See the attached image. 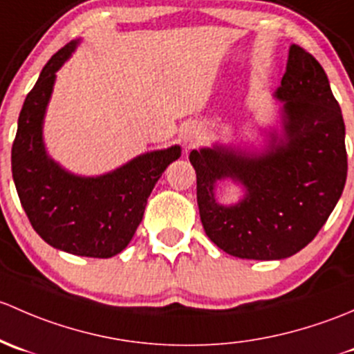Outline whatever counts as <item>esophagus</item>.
Masks as SVG:
<instances>
[{"instance_id": "esophagus-1", "label": "esophagus", "mask_w": 354, "mask_h": 354, "mask_svg": "<svg viewBox=\"0 0 354 354\" xmlns=\"http://www.w3.org/2000/svg\"><path fill=\"white\" fill-rule=\"evenodd\" d=\"M182 140H184V143L187 147H194L201 140V129H199V126H196V124L184 126V129H182Z\"/></svg>"}]
</instances>
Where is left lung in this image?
<instances>
[{
    "instance_id": "1",
    "label": "left lung",
    "mask_w": 354,
    "mask_h": 354,
    "mask_svg": "<svg viewBox=\"0 0 354 354\" xmlns=\"http://www.w3.org/2000/svg\"><path fill=\"white\" fill-rule=\"evenodd\" d=\"M272 97L276 126L261 148L214 143L189 155L198 177L204 232L240 259L279 261L300 252L339 201L348 174L344 121L319 61L291 44L286 73ZM243 189L236 203L216 199L218 181Z\"/></svg>"
}]
</instances>
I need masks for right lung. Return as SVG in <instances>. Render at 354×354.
<instances>
[{
  "label": "right lung",
  "instance_id": "add662e5",
  "mask_svg": "<svg viewBox=\"0 0 354 354\" xmlns=\"http://www.w3.org/2000/svg\"><path fill=\"white\" fill-rule=\"evenodd\" d=\"M80 41L57 50L44 66L18 118L12 148V172L18 198L44 242L82 257L118 256L133 239L153 187L180 156L178 145L134 156L102 176H78L46 150L44 119L56 73Z\"/></svg>",
  "mask_w": 354,
  "mask_h": 354
}]
</instances>
